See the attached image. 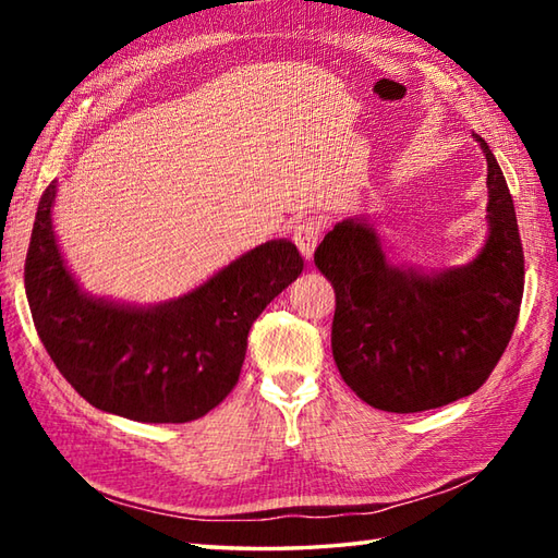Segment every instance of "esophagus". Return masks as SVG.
Returning <instances> with one entry per match:
<instances>
[{"label": "esophagus", "instance_id": "esophagus-1", "mask_svg": "<svg viewBox=\"0 0 558 558\" xmlns=\"http://www.w3.org/2000/svg\"><path fill=\"white\" fill-rule=\"evenodd\" d=\"M322 234H324V225L316 218H306L300 225H294L292 240H294V244H298V248L306 260L314 258L316 244H318V240H322Z\"/></svg>", "mask_w": 558, "mask_h": 558}]
</instances>
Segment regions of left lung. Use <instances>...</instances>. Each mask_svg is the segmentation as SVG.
Masks as SVG:
<instances>
[{
	"mask_svg": "<svg viewBox=\"0 0 558 558\" xmlns=\"http://www.w3.org/2000/svg\"><path fill=\"white\" fill-rule=\"evenodd\" d=\"M489 236L468 266L422 272L390 264L362 218L338 222L314 252L336 290L330 348L345 384L372 408L422 412L487 381L513 336L525 258L506 177L487 141Z\"/></svg>",
	"mask_w": 558,
	"mask_h": 558,
	"instance_id": "left-lung-1",
	"label": "left lung"
}]
</instances>
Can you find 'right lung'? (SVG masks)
<instances>
[{"mask_svg":"<svg viewBox=\"0 0 558 558\" xmlns=\"http://www.w3.org/2000/svg\"><path fill=\"white\" fill-rule=\"evenodd\" d=\"M57 182L45 189L26 256V294L59 374L102 412L150 424L204 417L240 381L258 314L304 268L298 246L270 240L184 298L129 306L88 298L52 230Z\"/></svg>","mask_w":558,"mask_h":558,"instance_id":"add662e5","label":"right lung"}]
</instances>
